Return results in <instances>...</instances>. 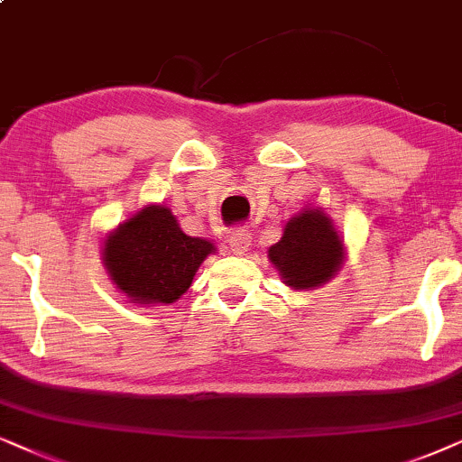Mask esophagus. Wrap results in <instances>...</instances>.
<instances>
[{"label":"esophagus","mask_w":462,"mask_h":462,"mask_svg":"<svg viewBox=\"0 0 462 462\" xmlns=\"http://www.w3.org/2000/svg\"><path fill=\"white\" fill-rule=\"evenodd\" d=\"M227 243H230L232 254H235V255H245L249 251V245H251L249 230H245V227H235V230H232L230 238H227Z\"/></svg>","instance_id":"1"}]
</instances>
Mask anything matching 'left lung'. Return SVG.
Returning <instances> with one entry per match:
<instances>
[{
	"mask_svg": "<svg viewBox=\"0 0 462 462\" xmlns=\"http://www.w3.org/2000/svg\"><path fill=\"white\" fill-rule=\"evenodd\" d=\"M268 255L285 279L282 282L309 289L331 279L340 266L342 243L329 217L319 208H309L287 221L282 238Z\"/></svg>",
	"mask_w": 462,
	"mask_h": 462,
	"instance_id": "1",
	"label": "left lung"
}]
</instances>
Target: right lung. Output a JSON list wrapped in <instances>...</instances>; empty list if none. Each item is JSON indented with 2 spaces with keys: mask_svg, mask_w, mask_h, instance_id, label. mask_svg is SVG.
Returning a JSON list of instances; mask_svg holds the SVG:
<instances>
[{
  "mask_svg": "<svg viewBox=\"0 0 462 462\" xmlns=\"http://www.w3.org/2000/svg\"><path fill=\"white\" fill-rule=\"evenodd\" d=\"M213 243L183 235L164 207H145L106 241L103 260L122 293L139 304H173L192 285Z\"/></svg>",
  "mask_w": 462,
  "mask_h": 462,
  "instance_id": "add662e5",
  "label": "right lung"
}]
</instances>
